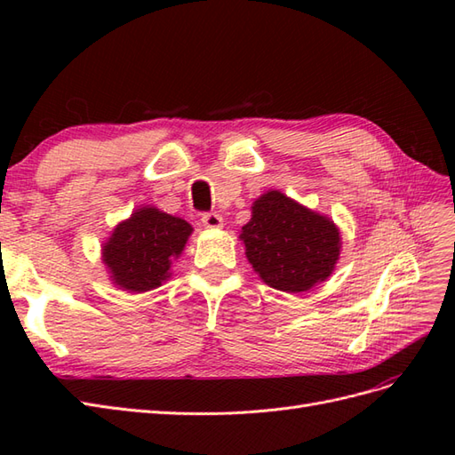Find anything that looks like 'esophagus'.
I'll return each instance as SVG.
<instances>
[{"instance_id":"esophagus-1","label":"esophagus","mask_w":455,"mask_h":455,"mask_svg":"<svg viewBox=\"0 0 455 455\" xmlns=\"http://www.w3.org/2000/svg\"><path fill=\"white\" fill-rule=\"evenodd\" d=\"M201 222H203V227L205 228H220L222 227V217L220 215H217V212H205V215L201 217Z\"/></svg>"}]
</instances>
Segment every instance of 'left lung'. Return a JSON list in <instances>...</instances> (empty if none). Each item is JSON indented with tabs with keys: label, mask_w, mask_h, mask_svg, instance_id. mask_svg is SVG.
<instances>
[{
	"label": "left lung",
	"mask_w": 455,
	"mask_h": 455,
	"mask_svg": "<svg viewBox=\"0 0 455 455\" xmlns=\"http://www.w3.org/2000/svg\"><path fill=\"white\" fill-rule=\"evenodd\" d=\"M240 238L259 277L287 293L307 291L324 282L340 254V233L334 222L279 191H267L254 203L252 219Z\"/></svg>",
	"instance_id": "obj_1"
}]
</instances>
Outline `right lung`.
<instances>
[{"instance_id": "add662e5", "label": "right lung", "mask_w": 455, "mask_h": 455, "mask_svg": "<svg viewBox=\"0 0 455 455\" xmlns=\"http://www.w3.org/2000/svg\"><path fill=\"white\" fill-rule=\"evenodd\" d=\"M189 235L191 227L183 219L152 207L139 209L113 230L103 248L113 282L137 293L158 287Z\"/></svg>"}]
</instances>
